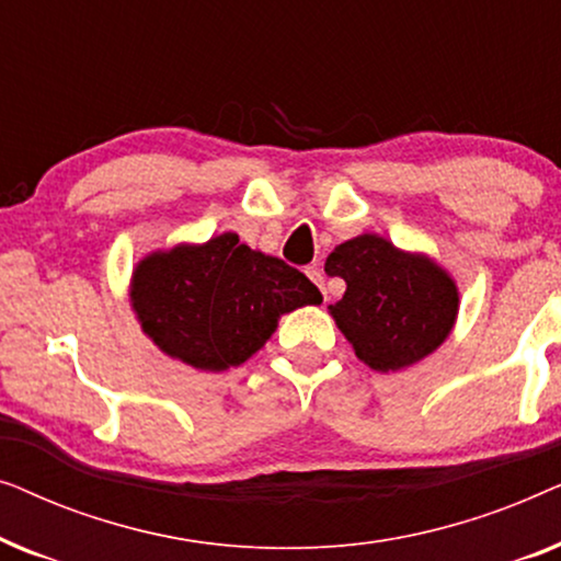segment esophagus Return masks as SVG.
<instances>
[{"label":"esophagus","instance_id":"obj_1","mask_svg":"<svg viewBox=\"0 0 561 561\" xmlns=\"http://www.w3.org/2000/svg\"><path fill=\"white\" fill-rule=\"evenodd\" d=\"M306 275H309V278L317 283V288L321 290V294H324V298H327V286H324V273L319 271V267H309V271H306Z\"/></svg>","mask_w":561,"mask_h":561}]
</instances>
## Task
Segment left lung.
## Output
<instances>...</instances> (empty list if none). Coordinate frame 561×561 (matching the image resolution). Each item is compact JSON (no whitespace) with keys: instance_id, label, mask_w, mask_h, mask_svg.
<instances>
[{"instance_id":"8db88e82","label":"left lung","mask_w":561,"mask_h":561,"mask_svg":"<svg viewBox=\"0 0 561 561\" xmlns=\"http://www.w3.org/2000/svg\"><path fill=\"white\" fill-rule=\"evenodd\" d=\"M324 271L347 283L342 301L329 309L355 355L373 370L419 363L455 327V280L428 257L401 252L378 234L342 242Z\"/></svg>"}]
</instances>
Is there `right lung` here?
<instances>
[{
  "mask_svg": "<svg viewBox=\"0 0 561 561\" xmlns=\"http://www.w3.org/2000/svg\"><path fill=\"white\" fill-rule=\"evenodd\" d=\"M321 304L301 271L263 255L234 232L202 248L145 257L133 275V306L145 334L196 370L242 365L273 334L280 313Z\"/></svg>",
  "mask_w": 561,
  "mask_h": 561,
  "instance_id": "1",
  "label": "right lung"
}]
</instances>
